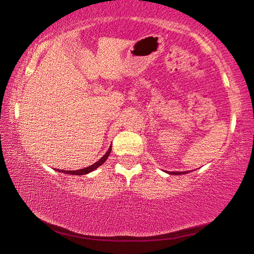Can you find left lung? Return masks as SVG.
<instances>
[{
  "mask_svg": "<svg viewBox=\"0 0 254 254\" xmlns=\"http://www.w3.org/2000/svg\"><path fill=\"white\" fill-rule=\"evenodd\" d=\"M185 173H187V172H170V175H175V176H178V175H185Z\"/></svg>",
  "mask_w": 254,
  "mask_h": 254,
  "instance_id": "1",
  "label": "left lung"
}]
</instances>
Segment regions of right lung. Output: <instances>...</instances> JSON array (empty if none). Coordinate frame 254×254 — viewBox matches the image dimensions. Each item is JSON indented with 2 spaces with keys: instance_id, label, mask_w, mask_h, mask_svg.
Here are the masks:
<instances>
[{
  "instance_id": "obj_1",
  "label": "right lung",
  "mask_w": 254,
  "mask_h": 254,
  "mask_svg": "<svg viewBox=\"0 0 254 254\" xmlns=\"http://www.w3.org/2000/svg\"><path fill=\"white\" fill-rule=\"evenodd\" d=\"M111 150H112V145H111L110 147V149L109 150H107V152L105 155L103 156L102 158L99 159V161H97L95 164H92V165H90V166H88V168H84V169H81V170H76V171H74V170H60V171H59V170H57V171H59V172H62V173H67V175H72V176H82V175H88V173H90V172H92L93 170H96L97 168H99L100 165L102 164H104V163H105V161L107 159V157H109V155L111 154Z\"/></svg>"
}]
</instances>
